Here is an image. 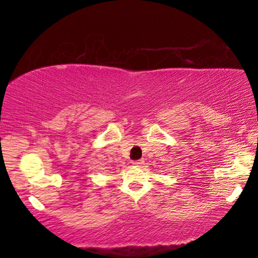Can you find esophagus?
I'll use <instances>...</instances> for the list:
<instances>
[{
  "label": "esophagus",
  "mask_w": 258,
  "mask_h": 258,
  "mask_svg": "<svg viewBox=\"0 0 258 258\" xmlns=\"http://www.w3.org/2000/svg\"><path fill=\"white\" fill-rule=\"evenodd\" d=\"M143 163H145V160L143 159H140V160H135V161H133V165H135V166H141Z\"/></svg>",
  "instance_id": "34e87169"
}]
</instances>
